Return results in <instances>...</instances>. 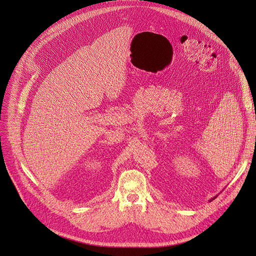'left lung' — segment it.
Returning a JSON list of instances; mask_svg holds the SVG:
<instances>
[{"label": "left lung", "instance_id": "1", "mask_svg": "<svg viewBox=\"0 0 256 256\" xmlns=\"http://www.w3.org/2000/svg\"><path fill=\"white\" fill-rule=\"evenodd\" d=\"M214 198H212V200H214Z\"/></svg>", "mask_w": 256, "mask_h": 256}]
</instances>
